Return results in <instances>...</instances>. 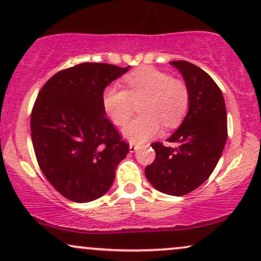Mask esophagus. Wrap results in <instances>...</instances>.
Returning <instances> with one entry per match:
<instances>
[{"label":"esophagus","instance_id":"esophagus-1","mask_svg":"<svg viewBox=\"0 0 261 261\" xmlns=\"http://www.w3.org/2000/svg\"><path fill=\"white\" fill-rule=\"evenodd\" d=\"M140 149V146L138 145H133V144H130L129 145V152H136V151H138Z\"/></svg>","mask_w":261,"mask_h":261}]
</instances>
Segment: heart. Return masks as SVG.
<instances>
[{"instance_id":"1","label":"heart","mask_w":261,"mask_h":261,"mask_svg":"<svg viewBox=\"0 0 261 261\" xmlns=\"http://www.w3.org/2000/svg\"><path fill=\"white\" fill-rule=\"evenodd\" d=\"M127 89L108 86L102 92V106L116 125L123 124L140 100V116L127 122L122 134L133 144H143L160 133L162 123L173 128L182 121L190 104L186 85L155 67H140L124 77Z\"/></svg>"}]
</instances>
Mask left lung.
<instances>
[{
  "mask_svg": "<svg viewBox=\"0 0 261 261\" xmlns=\"http://www.w3.org/2000/svg\"><path fill=\"white\" fill-rule=\"evenodd\" d=\"M182 75L190 104L184 121L167 141L176 147L153 143L156 159L145 168L153 188L182 196L202 185L213 173L227 138V117L223 93L207 72L194 64L170 62Z\"/></svg>",
  "mask_w": 261,
  "mask_h": 261,
  "instance_id": "obj_1",
  "label": "left lung"
}]
</instances>
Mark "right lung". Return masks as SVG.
Segmentation results:
<instances>
[{
    "label": "right lung",
    "mask_w": 261,
    "mask_h": 261,
    "mask_svg": "<svg viewBox=\"0 0 261 261\" xmlns=\"http://www.w3.org/2000/svg\"><path fill=\"white\" fill-rule=\"evenodd\" d=\"M129 70L82 63L50 77L31 114V138L38 166L50 185L79 203L109 191L129 146L106 118L102 92Z\"/></svg>",
    "instance_id": "add662e5"
}]
</instances>
